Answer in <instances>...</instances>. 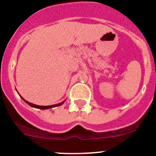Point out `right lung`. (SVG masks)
<instances>
[{
  "label": "right lung",
  "instance_id": "add662e5",
  "mask_svg": "<svg viewBox=\"0 0 156 156\" xmlns=\"http://www.w3.org/2000/svg\"><path fill=\"white\" fill-rule=\"evenodd\" d=\"M23 100L26 101V102L27 103L28 105H30L31 107H34V108H40V109H48V108H54V107H57V106H59L63 104V102L62 103H59V104H57V105H48V106H41V105H34V104H32V103L29 102V101H26L25 99H23Z\"/></svg>",
  "mask_w": 156,
  "mask_h": 156
}]
</instances>
